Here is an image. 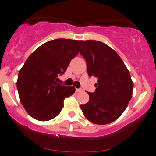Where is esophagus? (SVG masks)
I'll return each instance as SVG.
<instances>
[{
    "mask_svg": "<svg viewBox=\"0 0 156 156\" xmlns=\"http://www.w3.org/2000/svg\"><path fill=\"white\" fill-rule=\"evenodd\" d=\"M82 90H83L82 88H76V91L78 92H78H81Z\"/></svg>",
    "mask_w": 156,
    "mask_h": 156,
    "instance_id": "34e87169",
    "label": "esophagus"
}]
</instances>
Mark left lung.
<instances>
[{
	"label": "left lung",
	"instance_id": "1",
	"mask_svg": "<svg viewBox=\"0 0 156 156\" xmlns=\"http://www.w3.org/2000/svg\"><path fill=\"white\" fill-rule=\"evenodd\" d=\"M80 54L87 63L89 77L98 83L89 101L81 104L84 116L97 125L115 121L123 113L133 96V82L119 55L107 44L96 40L83 41Z\"/></svg>",
	"mask_w": 156,
	"mask_h": 156
}]
</instances>
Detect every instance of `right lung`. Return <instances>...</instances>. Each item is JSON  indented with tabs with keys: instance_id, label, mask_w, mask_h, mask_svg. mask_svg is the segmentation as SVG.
<instances>
[{
	"instance_id": "1",
	"label": "right lung",
	"mask_w": 156,
	"mask_h": 156,
	"mask_svg": "<svg viewBox=\"0 0 156 156\" xmlns=\"http://www.w3.org/2000/svg\"><path fill=\"white\" fill-rule=\"evenodd\" d=\"M81 43L69 39L49 41L26 60L16 86L21 103L31 117L39 121L53 119L60 113L65 98L73 94V86L57 81L78 54Z\"/></svg>"
}]
</instances>
